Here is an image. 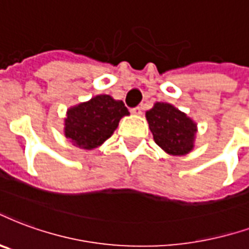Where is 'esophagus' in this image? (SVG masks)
Wrapping results in <instances>:
<instances>
[{
    "label": "esophagus",
    "instance_id": "obj_1",
    "mask_svg": "<svg viewBox=\"0 0 249 249\" xmlns=\"http://www.w3.org/2000/svg\"><path fill=\"white\" fill-rule=\"evenodd\" d=\"M132 113H133V115H137V116L142 115V108H141V107H136V108H133V109H132Z\"/></svg>",
    "mask_w": 249,
    "mask_h": 249
}]
</instances>
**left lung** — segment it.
I'll return each instance as SVG.
<instances>
[{
    "mask_svg": "<svg viewBox=\"0 0 249 249\" xmlns=\"http://www.w3.org/2000/svg\"><path fill=\"white\" fill-rule=\"evenodd\" d=\"M149 128L158 146L170 156H185L194 148L196 124L167 103H156L146 112Z\"/></svg>",
    "mask_w": 249,
    "mask_h": 249,
    "instance_id": "left-lung-1",
    "label": "left lung"
}]
</instances>
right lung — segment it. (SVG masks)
Segmentation results:
<instances>
[{"label": "right lung", "instance_id": "1", "mask_svg": "<svg viewBox=\"0 0 249 249\" xmlns=\"http://www.w3.org/2000/svg\"><path fill=\"white\" fill-rule=\"evenodd\" d=\"M128 115L121 100H115L109 95H97L67 110L64 136L75 146L92 150L109 139L121 117Z\"/></svg>", "mask_w": 249, "mask_h": 249}]
</instances>
